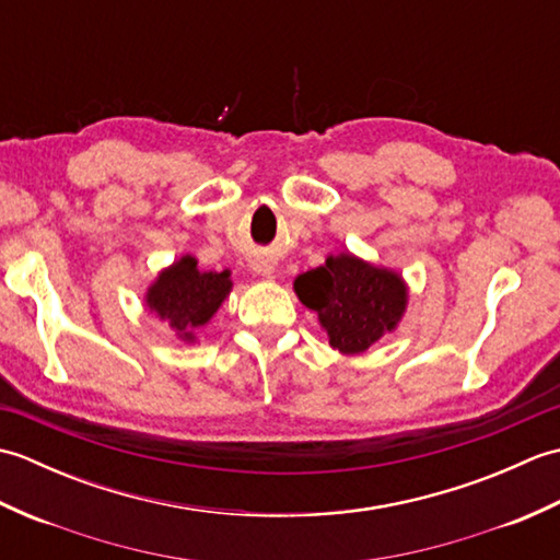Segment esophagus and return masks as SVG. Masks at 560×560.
<instances>
[{
	"mask_svg": "<svg viewBox=\"0 0 560 560\" xmlns=\"http://www.w3.org/2000/svg\"><path fill=\"white\" fill-rule=\"evenodd\" d=\"M253 271L257 277H265V279H273V273H277V265H273L271 259H253Z\"/></svg>",
	"mask_w": 560,
	"mask_h": 560,
	"instance_id": "obj_1",
	"label": "esophagus"
}]
</instances>
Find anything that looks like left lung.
<instances>
[{
	"instance_id": "8db88e82",
	"label": "left lung",
	"mask_w": 560,
	"mask_h": 560,
	"mask_svg": "<svg viewBox=\"0 0 560 560\" xmlns=\"http://www.w3.org/2000/svg\"><path fill=\"white\" fill-rule=\"evenodd\" d=\"M293 289L317 313L331 347L347 355L368 351L395 329L409 299L397 271L373 267L351 253L329 255L323 267L301 273Z\"/></svg>"
}]
</instances>
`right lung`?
Returning <instances> with one entry per match:
<instances>
[{"label": "right lung", "instance_id": "1", "mask_svg": "<svg viewBox=\"0 0 560 560\" xmlns=\"http://www.w3.org/2000/svg\"><path fill=\"white\" fill-rule=\"evenodd\" d=\"M231 271H201L192 255H185L163 269L147 291V305L177 339L195 341L197 331L219 311L231 293Z\"/></svg>", "mask_w": 560, "mask_h": 560}]
</instances>
